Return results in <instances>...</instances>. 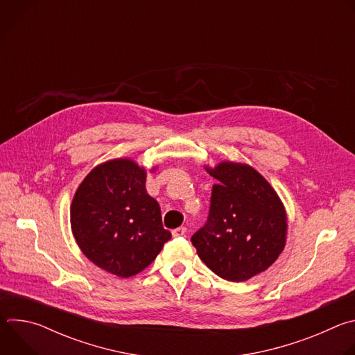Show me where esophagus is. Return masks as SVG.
Returning a JSON list of instances; mask_svg holds the SVG:
<instances>
[{"mask_svg": "<svg viewBox=\"0 0 355 355\" xmlns=\"http://www.w3.org/2000/svg\"><path fill=\"white\" fill-rule=\"evenodd\" d=\"M185 233H187V227H184V226H181V227H177V229H174V230H173V236H174V237L185 236Z\"/></svg>", "mask_w": 355, "mask_h": 355, "instance_id": "1", "label": "esophagus"}]
</instances>
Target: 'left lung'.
<instances>
[{"mask_svg":"<svg viewBox=\"0 0 355 355\" xmlns=\"http://www.w3.org/2000/svg\"><path fill=\"white\" fill-rule=\"evenodd\" d=\"M205 170L218 180L209 216L191 241L216 275L243 282L275 263L286 243V212L270 182L248 164L222 162Z\"/></svg>","mask_w":355,"mask_h":355,"instance_id":"left-lung-1","label":"left lung"}]
</instances>
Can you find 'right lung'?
Wrapping results in <instances>:
<instances>
[{
  "mask_svg": "<svg viewBox=\"0 0 355 355\" xmlns=\"http://www.w3.org/2000/svg\"><path fill=\"white\" fill-rule=\"evenodd\" d=\"M146 175L130 159L105 162L89 171L71 202V232L83 254L121 278L148 267L171 239Z\"/></svg>",
  "mask_w": 355,
  "mask_h": 355,
  "instance_id": "1",
  "label": "right lung"
}]
</instances>
